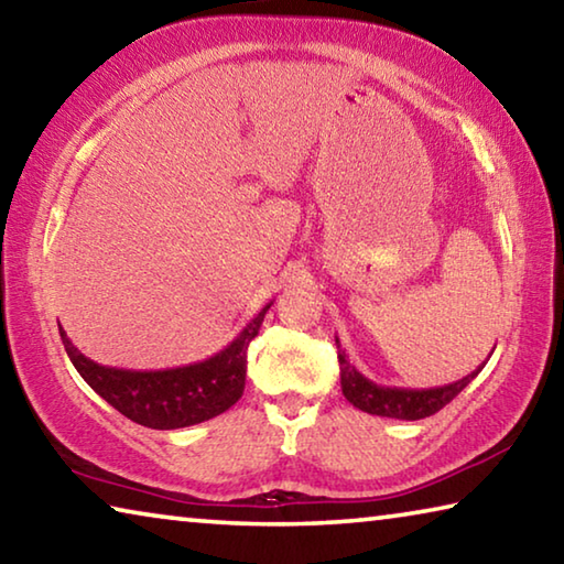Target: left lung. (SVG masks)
I'll use <instances>...</instances> for the list:
<instances>
[{
	"label": "left lung",
	"mask_w": 564,
	"mask_h": 564,
	"mask_svg": "<svg viewBox=\"0 0 564 564\" xmlns=\"http://www.w3.org/2000/svg\"><path fill=\"white\" fill-rule=\"evenodd\" d=\"M338 346V362H340V388L348 403L356 405L362 413L380 415V417H398V420H420L427 415H435L437 410L445 408L451 400L460 393V390L470 383V380L480 373L482 366L475 373L465 376L455 383L437 386V388H390L378 386L373 380L366 378L360 370L346 358V350H340V340L336 336ZM488 362V360H485Z\"/></svg>",
	"instance_id": "8db88e82"
}]
</instances>
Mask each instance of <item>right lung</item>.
Listing matches in <instances>:
<instances>
[{
  "label": "right lung",
  "instance_id": "1",
  "mask_svg": "<svg viewBox=\"0 0 564 564\" xmlns=\"http://www.w3.org/2000/svg\"><path fill=\"white\" fill-rule=\"evenodd\" d=\"M256 316L228 346L191 366L166 370H127L99 366L66 338L59 326V336L66 356L79 370V376L133 423L154 427V431H176L204 420L221 415L231 408L246 388V350L248 343L259 336L265 311Z\"/></svg>",
  "mask_w": 564,
  "mask_h": 564
}]
</instances>
